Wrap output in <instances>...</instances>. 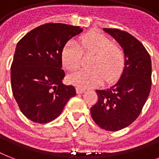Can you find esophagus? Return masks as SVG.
Returning <instances> with one entry per match:
<instances>
[{
    "label": "esophagus",
    "instance_id": "34e87169",
    "mask_svg": "<svg viewBox=\"0 0 159 159\" xmlns=\"http://www.w3.org/2000/svg\"><path fill=\"white\" fill-rule=\"evenodd\" d=\"M85 92L84 88H82V87H77V93H83Z\"/></svg>",
    "mask_w": 159,
    "mask_h": 159
}]
</instances>
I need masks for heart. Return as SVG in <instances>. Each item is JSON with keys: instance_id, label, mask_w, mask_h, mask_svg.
Masks as SVG:
<instances>
[{"instance_id": "1", "label": "heart", "mask_w": 159, "mask_h": 159, "mask_svg": "<svg viewBox=\"0 0 159 159\" xmlns=\"http://www.w3.org/2000/svg\"><path fill=\"white\" fill-rule=\"evenodd\" d=\"M82 54L92 55L91 69L70 76V82L77 87H94L103 80L106 83L113 82L120 75L125 63V49L120 43L97 32L86 34L77 44L72 41L65 44L61 54L63 67L69 72L77 71L82 63Z\"/></svg>"}]
</instances>
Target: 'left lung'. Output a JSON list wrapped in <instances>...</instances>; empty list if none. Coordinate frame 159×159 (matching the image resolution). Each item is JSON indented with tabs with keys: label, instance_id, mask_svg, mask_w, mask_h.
Wrapping results in <instances>:
<instances>
[{
	"label": "left lung",
	"instance_id": "obj_1",
	"mask_svg": "<svg viewBox=\"0 0 159 159\" xmlns=\"http://www.w3.org/2000/svg\"><path fill=\"white\" fill-rule=\"evenodd\" d=\"M125 49V63L120 78L107 89L97 90L91 115L97 125L108 131L125 128L139 116L152 85L149 53L135 37L118 29L104 28Z\"/></svg>",
	"mask_w": 159,
	"mask_h": 159
}]
</instances>
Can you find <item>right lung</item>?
Here are the masks:
<instances>
[{"mask_svg": "<svg viewBox=\"0 0 159 159\" xmlns=\"http://www.w3.org/2000/svg\"><path fill=\"white\" fill-rule=\"evenodd\" d=\"M79 26L48 23L34 29L19 41L11 67L13 96L24 116L46 124L62 113L75 87L62 83V50Z\"/></svg>", "mask_w": 159, "mask_h": 159, "instance_id": "obj_1", "label": "right lung"}]
</instances>
